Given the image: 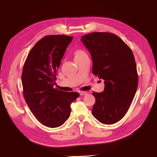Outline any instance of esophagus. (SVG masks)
I'll use <instances>...</instances> for the list:
<instances>
[{
    "label": "esophagus",
    "mask_w": 157,
    "mask_h": 157,
    "mask_svg": "<svg viewBox=\"0 0 157 157\" xmlns=\"http://www.w3.org/2000/svg\"><path fill=\"white\" fill-rule=\"evenodd\" d=\"M79 94H80V95H87V94H88V92L81 91V92H79Z\"/></svg>",
    "instance_id": "1"
}]
</instances>
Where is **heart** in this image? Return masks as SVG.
Wrapping results in <instances>:
<instances>
[{"mask_svg":"<svg viewBox=\"0 0 157 157\" xmlns=\"http://www.w3.org/2000/svg\"><path fill=\"white\" fill-rule=\"evenodd\" d=\"M85 56H88L87 53L82 49H78L75 52V59H79V58L83 57Z\"/></svg>","mask_w":157,"mask_h":157,"instance_id":"heart-1","label":"heart"}]
</instances>
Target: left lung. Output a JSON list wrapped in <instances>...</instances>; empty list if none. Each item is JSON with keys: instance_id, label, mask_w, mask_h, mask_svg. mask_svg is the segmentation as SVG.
I'll return each instance as SVG.
<instances>
[{"instance_id": "obj_1", "label": "left lung", "mask_w": 157, "mask_h": 157, "mask_svg": "<svg viewBox=\"0 0 157 157\" xmlns=\"http://www.w3.org/2000/svg\"><path fill=\"white\" fill-rule=\"evenodd\" d=\"M81 40L91 54L94 75L104 80L102 92H93L94 117L111 125L127 113L138 86L137 67L131 49L118 36L109 32H92Z\"/></svg>"}]
</instances>
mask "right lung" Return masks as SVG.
I'll return each mask as SVG.
<instances>
[{"label":"right lung","instance_id":"add662e5","mask_svg":"<svg viewBox=\"0 0 157 157\" xmlns=\"http://www.w3.org/2000/svg\"><path fill=\"white\" fill-rule=\"evenodd\" d=\"M72 36L44 37L32 48L25 62L21 82L23 94L29 108L43 125L55 128L67 121L71 104L79 96L53 86L61 60Z\"/></svg>","mask_w":157,"mask_h":157}]
</instances>
